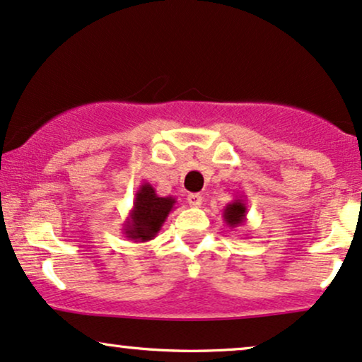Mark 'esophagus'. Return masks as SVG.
I'll list each match as a JSON object with an SVG mask.
<instances>
[{"label": "esophagus", "instance_id": "1", "mask_svg": "<svg viewBox=\"0 0 362 362\" xmlns=\"http://www.w3.org/2000/svg\"><path fill=\"white\" fill-rule=\"evenodd\" d=\"M187 203H189L191 208H199L201 203H203V196L198 194V192H191V194H187Z\"/></svg>", "mask_w": 362, "mask_h": 362}]
</instances>
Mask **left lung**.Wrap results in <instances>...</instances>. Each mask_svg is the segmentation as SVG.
Wrapping results in <instances>:
<instances>
[{
	"instance_id": "left-lung-1",
	"label": "left lung",
	"mask_w": 362,
	"mask_h": 362,
	"mask_svg": "<svg viewBox=\"0 0 362 362\" xmlns=\"http://www.w3.org/2000/svg\"><path fill=\"white\" fill-rule=\"evenodd\" d=\"M246 214H247V208L243 198L233 199L231 203L223 209L224 223H226L231 229L243 226V224L246 223Z\"/></svg>"
}]
</instances>
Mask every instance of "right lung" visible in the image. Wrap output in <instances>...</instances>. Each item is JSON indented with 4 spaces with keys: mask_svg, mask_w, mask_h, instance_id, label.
<instances>
[{
    "mask_svg": "<svg viewBox=\"0 0 362 362\" xmlns=\"http://www.w3.org/2000/svg\"><path fill=\"white\" fill-rule=\"evenodd\" d=\"M176 199L173 196L156 194V189L149 182H141L134 194L133 208L123 223L124 238L134 243H148L158 236L168 214L175 209Z\"/></svg>",
    "mask_w": 362,
    "mask_h": 362,
    "instance_id": "right-lung-1",
    "label": "right lung"
}]
</instances>
